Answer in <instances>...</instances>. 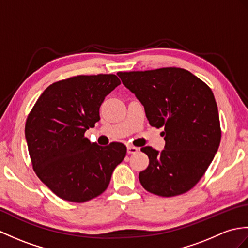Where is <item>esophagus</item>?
Instances as JSON below:
<instances>
[{
	"label": "esophagus",
	"mask_w": 248,
	"mask_h": 248,
	"mask_svg": "<svg viewBox=\"0 0 248 248\" xmlns=\"http://www.w3.org/2000/svg\"><path fill=\"white\" fill-rule=\"evenodd\" d=\"M126 151H128L129 154H134L138 151V148H136L134 146H128L126 147Z\"/></svg>",
	"instance_id": "obj_1"
}]
</instances>
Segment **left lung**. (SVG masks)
I'll use <instances>...</instances> for the list:
<instances>
[{
	"mask_svg": "<svg viewBox=\"0 0 248 248\" xmlns=\"http://www.w3.org/2000/svg\"><path fill=\"white\" fill-rule=\"evenodd\" d=\"M117 75L145 108L149 124L165 126L164 150L141 148L149 157L148 168L140 173L142 187L160 197L189 191L220 146V119L212 91L193 74L177 67Z\"/></svg>",
	"mask_w": 248,
	"mask_h": 248,
	"instance_id": "1",
	"label": "left lung"
}]
</instances>
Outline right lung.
Returning <instances> with one entry per match:
<instances>
[{
	"label": "right lung",
	"instance_id": "obj_1",
	"mask_svg": "<svg viewBox=\"0 0 248 248\" xmlns=\"http://www.w3.org/2000/svg\"><path fill=\"white\" fill-rule=\"evenodd\" d=\"M119 84L112 74L55 82L28 115L25 138L33 170L62 200L83 203L100 195L125 156L123 143L101 147L84 137L99 122L105 97Z\"/></svg>",
	"mask_w": 248,
	"mask_h": 248
}]
</instances>
